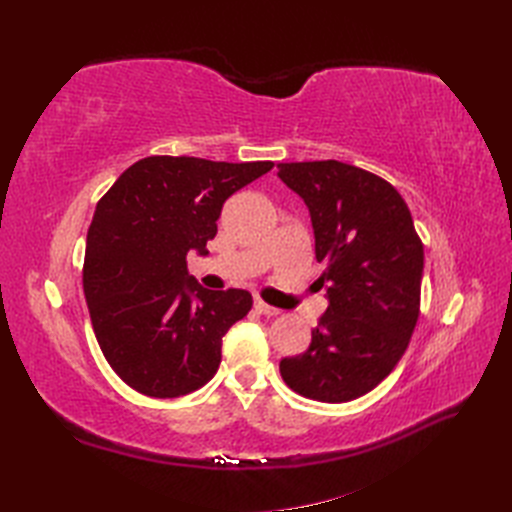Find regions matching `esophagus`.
I'll use <instances>...</instances> for the list:
<instances>
[{"label":"esophagus","instance_id":"esophagus-1","mask_svg":"<svg viewBox=\"0 0 512 512\" xmlns=\"http://www.w3.org/2000/svg\"><path fill=\"white\" fill-rule=\"evenodd\" d=\"M256 309H258V312L262 314V316H277V314H282L280 312V309H277V307H271L269 303H265V301H256Z\"/></svg>","mask_w":512,"mask_h":512}]
</instances>
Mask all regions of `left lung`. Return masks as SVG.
<instances>
[{
	"label": "left lung",
	"instance_id": "8db88e82",
	"mask_svg": "<svg viewBox=\"0 0 512 512\" xmlns=\"http://www.w3.org/2000/svg\"><path fill=\"white\" fill-rule=\"evenodd\" d=\"M312 215L329 307L312 344L282 359L294 393L344 404L369 393L404 356L421 312L423 243L389 181L337 160L277 164Z\"/></svg>",
	"mask_w": 512,
	"mask_h": 512
}]
</instances>
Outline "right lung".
<instances>
[{"label": "right lung", "mask_w": 512, "mask_h": 512, "mask_svg": "<svg viewBox=\"0 0 512 512\" xmlns=\"http://www.w3.org/2000/svg\"><path fill=\"white\" fill-rule=\"evenodd\" d=\"M271 168L149 156L100 198L87 230L83 290L104 359L134 391L173 399L215 376L222 337L250 312L252 294L203 288L185 258L209 254L226 198Z\"/></svg>", "instance_id": "obj_1"}]
</instances>
